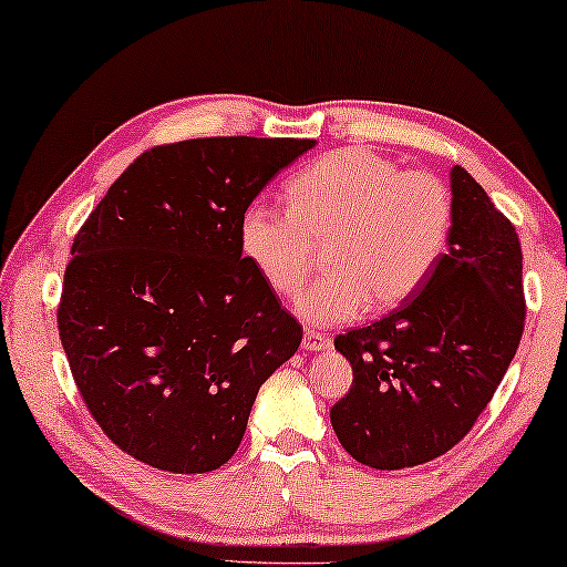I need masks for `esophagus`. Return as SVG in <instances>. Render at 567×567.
I'll use <instances>...</instances> for the list:
<instances>
[{"label": "esophagus", "mask_w": 567, "mask_h": 567, "mask_svg": "<svg viewBox=\"0 0 567 567\" xmlns=\"http://www.w3.org/2000/svg\"><path fill=\"white\" fill-rule=\"evenodd\" d=\"M301 347H303V351H323L331 347V339L323 337V333H319V331H306Z\"/></svg>", "instance_id": "esophagus-1"}]
</instances>
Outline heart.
<instances>
[{
	"mask_svg": "<svg viewBox=\"0 0 567 567\" xmlns=\"http://www.w3.org/2000/svg\"><path fill=\"white\" fill-rule=\"evenodd\" d=\"M289 210L250 200L238 218L244 256L276 293L296 296L323 248L329 274L296 301L313 327L386 311L420 289L450 246L452 193L430 173H404L369 147L313 161L286 185Z\"/></svg>",
	"mask_w": 567,
	"mask_h": 567,
	"instance_id": "b5f03b06",
	"label": "heart"
}]
</instances>
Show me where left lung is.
<instances>
[{"instance_id": "left-lung-1", "label": "left lung", "mask_w": 567, "mask_h": 567, "mask_svg": "<svg viewBox=\"0 0 567 567\" xmlns=\"http://www.w3.org/2000/svg\"><path fill=\"white\" fill-rule=\"evenodd\" d=\"M452 236L432 276L384 319L333 339L354 369L331 426L374 470L424 465L477 422L525 323L523 248L472 175L454 165Z\"/></svg>"}]
</instances>
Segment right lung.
I'll use <instances>...</instances> for the list:
<instances>
[{"label": "right lung", "instance_id": "obj_1", "mask_svg": "<svg viewBox=\"0 0 567 567\" xmlns=\"http://www.w3.org/2000/svg\"><path fill=\"white\" fill-rule=\"evenodd\" d=\"M317 141L198 137L143 153L74 236L60 339L90 414L145 465L234 457L303 331L240 256L238 218Z\"/></svg>", "mask_w": 567, "mask_h": 567}]
</instances>
